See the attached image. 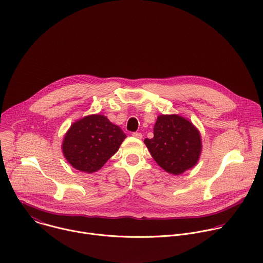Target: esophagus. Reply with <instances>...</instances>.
I'll use <instances>...</instances> for the list:
<instances>
[{
  "label": "esophagus",
  "instance_id": "34e87169",
  "mask_svg": "<svg viewBox=\"0 0 263 263\" xmlns=\"http://www.w3.org/2000/svg\"><path fill=\"white\" fill-rule=\"evenodd\" d=\"M132 136H134L135 138H138V139H141L142 138V134L140 132H133L132 133Z\"/></svg>",
  "mask_w": 263,
  "mask_h": 263
}]
</instances>
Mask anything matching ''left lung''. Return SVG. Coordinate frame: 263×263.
Here are the masks:
<instances>
[{"instance_id":"1","label":"left lung","mask_w":263,"mask_h":263,"mask_svg":"<svg viewBox=\"0 0 263 263\" xmlns=\"http://www.w3.org/2000/svg\"><path fill=\"white\" fill-rule=\"evenodd\" d=\"M144 143L158 165L174 175L194 167L202 148L199 131L190 121L177 115L159 116L154 138H145Z\"/></svg>"}]
</instances>
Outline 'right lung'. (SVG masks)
I'll return each mask as SVG.
<instances>
[{
	"instance_id": "1",
	"label": "right lung",
	"mask_w": 263,
	"mask_h": 263,
	"mask_svg": "<svg viewBox=\"0 0 263 263\" xmlns=\"http://www.w3.org/2000/svg\"><path fill=\"white\" fill-rule=\"evenodd\" d=\"M126 134L101 115H92L77 121L67 131L62 151L76 169L87 173L99 170L114 156Z\"/></svg>"
}]
</instances>
